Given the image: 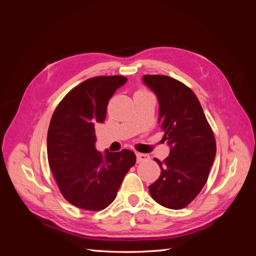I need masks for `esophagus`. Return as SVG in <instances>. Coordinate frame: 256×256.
I'll return each mask as SVG.
<instances>
[{
    "label": "esophagus",
    "instance_id": "obj_1",
    "mask_svg": "<svg viewBox=\"0 0 256 256\" xmlns=\"http://www.w3.org/2000/svg\"><path fill=\"white\" fill-rule=\"evenodd\" d=\"M148 160H150L148 154L136 152V162H138V164H140V162H144V161H148Z\"/></svg>",
    "mask_w": 256,
    "mask_h": 256
}]
</instances>
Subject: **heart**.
Returning a JSON list of instances; mask_svg holds the SVG:
<instances>
[{"mask_svg": "<svg viewBox=\"0 0 256 256\" xmlns=\"http://www.w3.org/2000/svg\"><path fill=\"white\" fill-rule=\"evenodd\" d=\"M146 92V90H138V92Z\"/></svg>", "mask_w": 256, "mask_h": 256, "instance_id": "1", "label": "heart"}]
</instances>
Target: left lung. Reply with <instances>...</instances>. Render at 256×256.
I'll use <instances>...</instances> for the list:
<instances>
[{
  "label": "left lung",
  "instance_id": "left-lung-1",
  "mask_svg": "<svg viewBox=\"0 0 256 256\" xmlns=\"http://www.w3.org/2000/svg\"><path fill=\"white\" fill-rule=\"evenodd\" d=\"M144 83L159 102V122L171 146L161 168L150 184V196L162 206L182 209L203 189L216 157V140L194 92L180 81L164 74H145Z\"/></svg>",
  "mask_w": 256,
  "mask_h": 256
}]
</instances>
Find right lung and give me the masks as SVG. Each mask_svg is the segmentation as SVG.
<instances>
[{
    "label": "right lung",
    "mask_w": 256,
    "mask_h": 256,
    "mask_svg": "<svg viewBox=\"0 0 256 256\" xmlns=\"http://www.w3.org/2000/svg\"><path fill=\"white\" fill-rule=\"evenodd\" d=\"M122 76H94L76 85L53 112L48 129V162L67 202L90 212L102 210L116 198L124 177L136 164L129 150H96L95 125L104 122L108 102L126 83Z\"/></svg>",
    "instance_id": "1"
}]
</instances>
